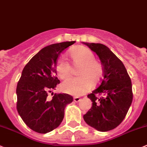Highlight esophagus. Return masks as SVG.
Segmentation results:
<instances>
[{
	"mask_svg": "<svg viewBox=\"0 0 147 147\" xmlns=\"http://www.w3.org/2000/svg\"><path fill=\"white\" fill-rule=\"evenodd\" d=\"M73 100H74V102H79L80 100V98L79 97H75V98H74V99H73Z\"/></svg>",
	"mask_w": 147,
	"mask_h": 147,
	"instance_id": "obj_1",
	"label": "esophagus"
}]
</instances>
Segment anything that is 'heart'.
<instances>
[{"label": "heart", "instance_id": "b5f03b06", "mask_svg": "<svg viewBox=\"0 0 147 147\" xmlns=\"http://www.w3.org/2000/svg\"><path fill=\"white\" fill-rule=\"evenodd\" d=\"M73 66L79 67L77 75L79 77L64 81L61 90L65 93L72 95H82L89 91L92 83L100 82L102 75V67L100 63L95 60L94 54L87 47L82 46L74 48L69 53ZM56 71L61 79L69 78L72 73V67L64 58L58 60Z\"/></svg>", "mask_w": 147, "mask_h": 147}]
</instances>
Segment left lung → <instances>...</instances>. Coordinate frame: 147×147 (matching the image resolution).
I'll use <instances>...</instances> for the list:
<instances>
[{
	"mask_svg": "<svg viewBox=\"0 0 147 147\" xmlns=\"http://www.w3.org/2000/svg\"><path fill=\"white\" fill-rule=\"evenodd\" d=\"M82 43L96 53L103 67L100 84L88 95L92 105L83 119L96 130L108 131L117 127L126 117L133 100L131 80L123 62L108 47ZM96 94H100L101 98Z\"/></svg>",
	"mask_w": 147,
	"mask_h": 147,
	"instance_id": "8db88e82",
	"label": "left lung"
}]
</instances>
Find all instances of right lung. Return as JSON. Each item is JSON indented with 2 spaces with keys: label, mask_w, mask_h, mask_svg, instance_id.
Listing matches in <instances>:
<instances>
[{
  "label": "right lung",
  "mask_w": 147,
  "mask_h": 147,
  "mask_svg": "<svg viewBox=\"0 0 147 147\" xmlns=\"http://www.w3.org/2000/svg\"><path fill=\"white\" fill-rule=\"evenodd\" d=\"M74 43L61 42L43 48L23 69L16 88L17 111L26 126L37 133L47 134L57 128L65 107L73 100L66 93H55L52 100L47 96L60 82L56 77L57 58Z\"/></svg>",
  "instance_id": "obj_1"
}]
</instances>
